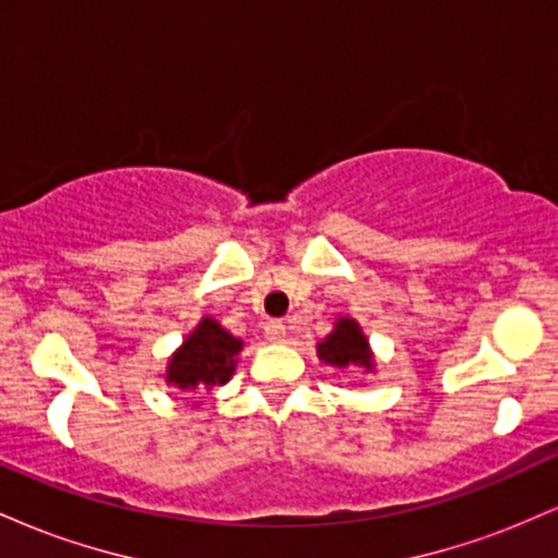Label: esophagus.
<instances>
[{"label":"esophagus","instance_id":"obj_1","mask_svg":"<svg viewBox=\"0 0 558 558\" xmlns=\"http://www.w3.org/2000/svg\"><path fill=\"white\" fill-rule=\"evenodd\" d=\"M265 336H267V341L283 343L286 341V325L280 323V319H270V323L265 325Z\"/></svg>","mask_w":558,"mask_h":558}]
</instances>
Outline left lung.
<instances>
[{
	"instance_id": "1",
	"label": "left lung",
	"mask_w": 558,
	"mask_h": 558,
	"mask_svg": "<svg viewBox=\"0 0 558 558\" xmlns=\"http://www.w3.org/2000/svg\"><path fill=\"white\" fill-rule=\"evenodd\" d=\"M317 356L328 362L330 367H362L364 373H373L375 360L369 351L367 336H364L360 323L351 317H338L336 328L325 341L317 343Z\"/></svg>"
}]
</instances>
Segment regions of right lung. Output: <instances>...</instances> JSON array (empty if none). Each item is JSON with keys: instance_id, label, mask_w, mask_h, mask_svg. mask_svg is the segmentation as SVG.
<instances>
[{"instance_id": "1", "label": "right lung", "mask_w": 558, "mask_h": 558, "mask_svg": "<svg viewBox=\"0 0 558 558\" xmlns=\"http://www.w3.org/2000/svg\"><path fill=\"white\" fill-rule=\"evenodd\" d=\"M243 341L230 336L213 317H204L185 338L181 349L170 356L165 380L181 390H213L226 386L235 373V356Z\"/></svg>"}]
</instances>
